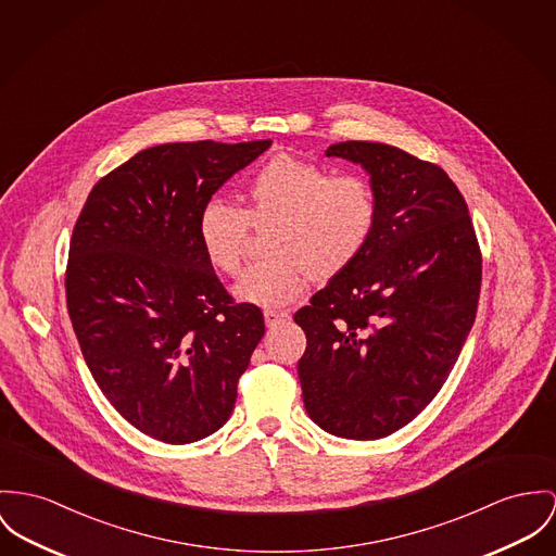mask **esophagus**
<instances>
[{
	"instance_id": "obj_1",
	"label": "esophagus",
	"mask_w": 556,
	"mask_h": 556,
	"mask_svg": "<svg viewBox=\"0 0 556 556\" xmlns=\"http://www.w3.org/2000/svg\"><path fill=\"white\" fill-rule=\"evenodd\" d=\"M288 317H290V313L283 311V308H266V311H264V324H266L268 328H273V326L286 321Z\"/></svg>"
}]
</instances>
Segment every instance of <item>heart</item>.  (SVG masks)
<instances>
[{
	"label": "heart",
	"mask_w": 556,
	"mask_h": 556,
	"mask_svg": "<svg viewBox=\"0 0 556 556\" xmlns=\"http://www.w3.org/2000/svg\"><path fill=\"white\" fill-rule=\"evenodd\" d=\"M243 210L214 199L199 215V239L212 266L237 275L250 226L265 228L268 257L235 283L243 302L273 306L302 294L313 277L330 279L366 250L379 214L375 186L359 173L330 175L315 163L277 154L252 173Z\"/></svg>",
	"instance_id": "1"
}]
</instances>
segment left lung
<instances>
[{
	"instance_id": "obj_1",
	"label": "left lung",
	"mask_w": 556,
	"mask_h": 556,
	"mask_svg": "<svg viewBox=\"0 0 556 556\" xmlns=\"http://www.w3.org/2000/svg\"><path fill=\"white\" fill-rule=\"evenodd\" d=\"M359 165L379 214L359 257L294 321L308 417L332 435L377 440L410 424L451 375L476 317L482 260L468 205L440 167L377 141L326 150Z\"/></svg>"
}]
</instances>
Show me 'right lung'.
<instances>
[{"instance_id": "right-lung-1", "label": "right lung", "mask_w": 556, "mask_h": 556, "mask_svg": "<svg viewBox=\"0 0 556 556\" xmlns=\"http://www.w3.org/2000/svg\"><path fill=\"white\" fill-rule=\"evenodd\" d=\"M270 139L163 143L94 184L76 222L67 311L86 366L132 428L190 444L222 428L264 337L232 302L199 239L215 190Z\"/></svg>"}]
</instances>
